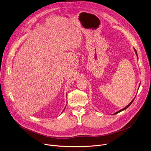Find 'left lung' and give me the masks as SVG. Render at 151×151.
<instances>
[{"label":"left lung","instance_id":"left-lung-1","mask_svg":"<svg viewBox=\"0 0 151 151\" xmlns=\"http://www.w3.org/2000/svg\"><path fill=\"white\" fill-rule=\"evenodd\" d=\"M134 50H135V53H136V55H137V51H136V50H135V49H134ZM134 99H133V100H132V101H131V102H130V103H129V104H128V105H127V106H126V107H125V108H123V109H120V110H119V111H117V112H116V113H114V114H117V113H120V112H121V111H123V110H125V109H127V108H128V107H129V106H130V105H131V104H132V102H133V101H134Z\"/></svg>","mask_w":151,"mask_h":151}]
</instances>
